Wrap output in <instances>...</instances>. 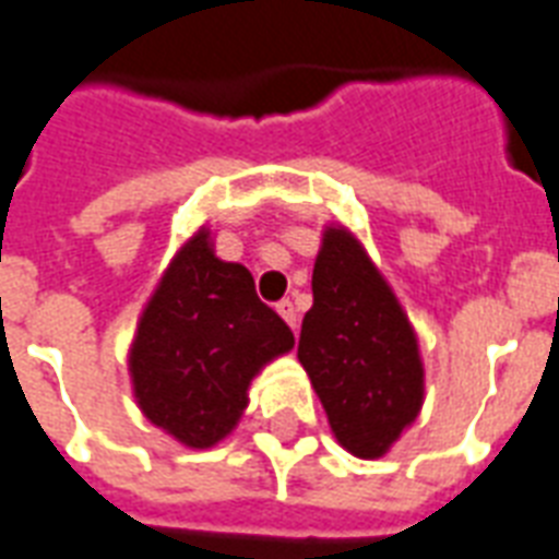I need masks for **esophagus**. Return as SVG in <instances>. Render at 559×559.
Here are the masks:
<instances>
[{"instance_id":"obj_1","label":"esophagus","mask_w":559,"mask_h":559,"mask_svg":"<svg viewBox=\"0 0 559 559\" xmlns=\"http://www.w3.org/2000/svg\"><path fill=\"white\" fill-rule=\"evenodd\" d=\"M276 311H280V318L288 323L292 329H297V309H294L292 300H280L276 302Z\"/></svg>"}]
</instances>
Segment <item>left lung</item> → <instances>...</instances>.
Returning a JSON list of instances; mask_svg holds the SVG:
<instances>
[{"mask_svg": "<svg viewBox=\"0 0 559 559\" xmlns=\"http://www.w3.org/2000/svg\"><path fill=\"white\" fill-rule=\"evenodd\" d=\"M297 358L349 455L382 457L423 408V358L396 294L347 227H326Z\"/></svg>", "mask_w": 559, "mask_h": 559, "instance_id": "8db88e82", "label": "left lung"}]
</instances>
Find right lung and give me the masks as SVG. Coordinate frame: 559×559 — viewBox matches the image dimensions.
<instances>
[{
  "mask_svg": "<svg viewBox=\"0 0 559 559\" xmlns=\"http://www.w3.org/2000/svg\"><path fill=\"white\" fill-rule=\"evenodd\" d=\"M294 347L253 276L212 250L206 227L177 250L136 323L128 370L142 414L189 449L239 426L259 370Z\"/></svg>",
  "mask_w": 559,
  "mask_h": 559,
  "instance_id": "right-lung-1",
  "label": "right lung"
}]
</instances>
